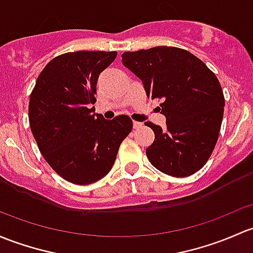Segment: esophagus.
Here are the masks:
<instances>
[{
  "mask_svg": "<svg viewBox=\"0 0 253 253\" xmlns=\"http://www.w3.org/2000/svg\"><path fill=\"white\" fill-rule=\"evenodd\" d=\"M142 126V122H138V121H133V127L134 128H138V127Z\"/></svg>",
  "mask_w": 253,
  "mask_h": 253,
  "instance_id": "esophagus-1",
  "label": "esophagus"
}]
</instances>
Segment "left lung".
Segmentation results:
<instances>
[{"instance_id": "left-lung-1", "label": "left lung", "mask_w": 253, "mask_h": 253, "mask_svg": "<svg viewBox=\"0 0 253 253\" xmlns=\"http://www.w3.org/2000/svg\"><path fill=\"white\" fill-rule=\"evenodd\" d=\"M122 63L143 81L148 98L161 99L167 129L148 121L155 140L145 153L155 169L188 177L205 166L219 135L224 95L213 71L178 47L125 52Z\"/></svg>"}]
</instances>
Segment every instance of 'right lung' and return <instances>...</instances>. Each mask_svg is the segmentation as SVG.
I'll return each mask as SVG.
<instances>
[{
    "label": "right lung",
    "mask_w": 253,
    "mask_h": 253,
    "mask_svg": "<svg viewBox=\"0 0 253 253\" xmlns=\"http://www.w3.org/2000/svg\"><path fill=\"white\" fill-rule=\"evenodd\" d=\"M116 55L115 50L58 55L44 66L30 94L29 124L37 147L49 166L73 184L104 177L133 127L127 115L105 120L89 108L97 102L99 74Z\"/></svg>",
    "instance_id": "1"
}]
</instances>
